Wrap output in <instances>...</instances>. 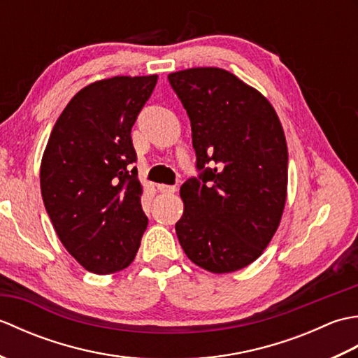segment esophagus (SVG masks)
<instances>
[{"label": "esophagus", "mask_w": 358, "mask_h": 358, "mask_svg": "<svg viewBox=\"0 0 358 358\" xmlns=\"http://www.w3.org/2000/svg\"><path fill=\"white\" fill-rule=\"evenodd\" d=\"M158 191L163 192V194H173L175 191H177V187L167 186V185H158Z\"/></svg>", "instance_id": "esophagus-1"}]
</instances>
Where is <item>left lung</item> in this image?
I'll return each mask as SVG.
<instances>
[{"mask_svg": "<svg viewBox=\"0 0 358 358\" xmlns=\"http://www.w3.org/2000/svg\"><path fill=\"white\" fill-rule=\"evenodd\" d=\"M167 78L191 120L201 171L180 189V245L212 273L246 268L268 248L285 210L283 126L268 98L220 67H192Z\"/></svg>", "mask_w": 358, "mask_h": 358, "instance_id": "1", "label": "left lung"}]
</instances>
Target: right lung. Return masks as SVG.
<instances>
[{
	"label": "right lung",
	"instance_id": "add662e5",
	"mask_svg": "<svg viewBox=\"0 0 358 358\" xmlns=\"http://www.w3.org/2000/svg\"><path fill=\"white\" fill-rule=\"evenodd\" d=\"M157 80L118 75L83 87L45 144V210L67 252L89 272L127 268L148 227L131 131Z\"/></svg>",
	"mask_w": 358,
	"mask_h": 358
}]
</instances>
